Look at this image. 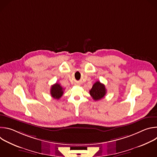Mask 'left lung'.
<instances>
[{
    "label": "left lung",
    "mask_w": 157,
    "mask_h": 157,
    "mask_svg": "<svg viewBox=\"0 0 157 157\" xmlns=\"http://www.w3.org/2000/svg\"><path fill=\"white\" fill-rule=\"evenodd\" d=\"M89 94L94 101H98L103 98L106 94V89L104 84L101 83L99 81L96 82L90 91Z\"/></svg>",
    "instance_id": "obj_1"
}]
</instances>
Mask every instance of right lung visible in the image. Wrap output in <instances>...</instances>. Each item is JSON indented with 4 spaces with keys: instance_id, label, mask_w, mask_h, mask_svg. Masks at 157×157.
<instances>
[{
    "instance_id": "right-lung-1",
    "label": "right lung",
    "mask_w": 157,
    "mask_h": 157,
    "mask_svg": "<svg viewBox=\"0 0 157 157\" xmlns=\"http://www.w3.org/2000/svg\"><path fill=\"white\" fill-rule=\"evenodd\" d=\"M63 90L64 89L61 87V86L56 82L53 86H52V87L50 89L51 96L54 99H59L61 98V97L63 94Z\"/></svg>"
}]
</instances>
